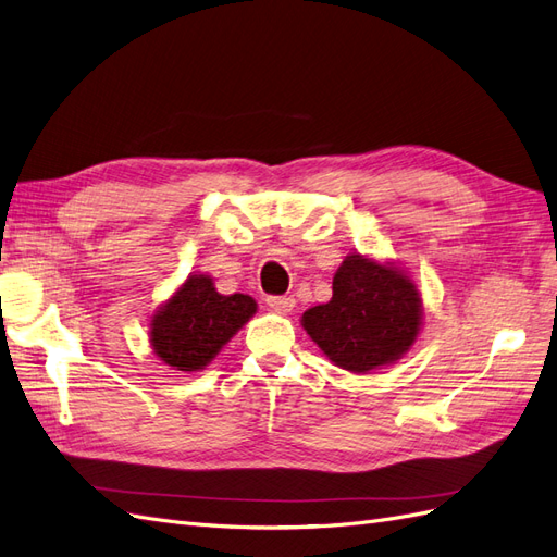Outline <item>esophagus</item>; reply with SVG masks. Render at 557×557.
Listing matches in <instances>:
<instances>
[{
    "label": "esophagus",
    "instance_id": "34e87169",
    "mask_svg": "<svg viewBox=\"0 0 557 557\" xmlns=\"http://www.w3.org/2000/svg\"><path fill=\"white\" fill-rule=\"evenodd\" d=\"M264 301H267L269 309L276 311V313H283V315L290 313L293 307H295V299L293 297H281V295H272V297H267Z\"/></svg>",
    "mask_w": 557,
    "mask_h": 557
}]
</instances>
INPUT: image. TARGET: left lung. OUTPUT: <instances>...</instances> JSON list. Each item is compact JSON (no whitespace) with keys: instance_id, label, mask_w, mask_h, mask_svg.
<instances>
[{"instance_id":"left-lung-1","label":"left lung","mask_w":557,"mask_h":557,"mask_svg":"<svg viewBox=\"0 0 557 557\" xmlns=\"http://www.w3.org/2000/svg\"><path fill=\"white\" fill-rule=\"evenodd\" d=\"M423 325V299L404 269L350 252L332 278V299L301 315L318 348L352 374L397 362Z\"/></svg>"}]
</instances>
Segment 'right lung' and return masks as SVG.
I'll return each mask as SVG.
<instances>
[{"instance_id":"obj_1","label":"right lung","mask_w":557,"mask_h":557,"mask_svg":"<svg viewBox=\"0 0 557 557\" xmlns=\"http://www.w3.org/2000/svg\"><path fill=\"white\" fill-rule=\"evenodd\" d=\"M256 311L252 297L221 295L211 276L193 274L150 318V346L172 369L199 372Z\"/></svg>"}]
</instances>
